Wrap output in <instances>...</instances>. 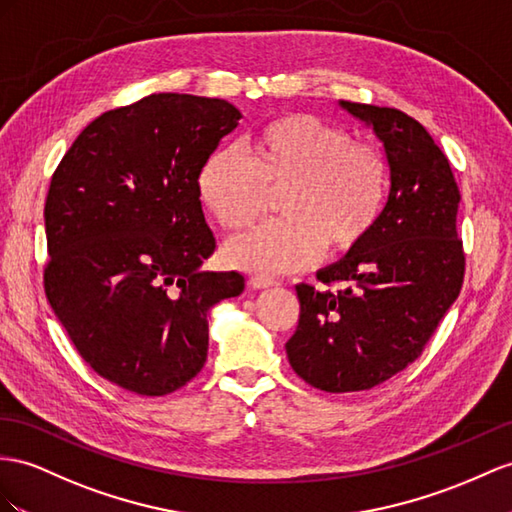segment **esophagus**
Returning <instances> with one entry per match:
<instances>
[{"label": "esophagus", "instance_id": "esophagus-1", "mask_svg": "<svg viewBox=\"0 0 512 512\" xmlns=\"http://www.w3.org/2000/svg\"><path fill=\"white\" fill-rule=\"evenodd\" d=\"M248 283H251V287H255V290H266V287L277 285V281L266 277V274H253V277L248 279Z\"/></svg>", "mask_w": 512, "mask_h": 512}]
</instances>
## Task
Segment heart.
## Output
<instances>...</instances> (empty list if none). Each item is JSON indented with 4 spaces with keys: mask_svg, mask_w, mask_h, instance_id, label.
Returning <instances> with one entry per match:
<instances>
[{
    "mask_svg": "<svg viewBox=\"0 0 512 512\" xmlns=\"http://www.w3.org/2000/svg\"><path fill=\"white\" fill-rule=\"evenodd\" d=\"M196 188L207 212L238 231L281 190L283 220L266 222L225 246L231 266L257 274L303 270L324 246L348 253L374 231L389 192V164L372 142L316 114H283L257 127L244 153L222 147L205 157Z\"/></svg>",
    "mask_w": 512,
    "mask_h": 512,
    "instance_id": "1",
    "label": "heart"
}]
</instances>
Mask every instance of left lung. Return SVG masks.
Wrapping results in <instances>:
<instances>
[{
  "label": "left lung",
  "instance_id": "8db88e82",
  "mask_svg": "<svg viewBox=\"0 0 512 512\" xmlns=\"http://www.w3.org/2000/svg\"><path fill=\"white\" fill-rule=\"evenodd\" d=\"M385 144L391 190L374 231L318 272L326 290L300 283V318L285 350L294 372L329 393L368 391L424 352L463 287L456 231L461 203L448 157L409 114L339 103ZM339 284V291H331Z\"/></svg>",
  "mask_w": 512,
  "mask_h": 512
}]
</instances>
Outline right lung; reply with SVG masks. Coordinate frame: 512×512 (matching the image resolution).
<instances>
[{
	"label": "right lung",
	"instance_id": "right-lung-1",
	"mask_svg": "<svg viewBox=\"0 0 512 512\" xmlns=\"http://www.w3.org/2000/svg\"><path fill=\"white\" fill-rule=\"evenodd\" d=\"M225 99L149 95L90 123L45 201V294L82 359L138 396L188 385L207 359V313L240 272H205L216 240L196 175L238 127Z\"/></svg>",
	"mask_w": 512,
	"mask_h": 512
}]
</instances>
